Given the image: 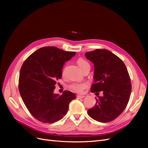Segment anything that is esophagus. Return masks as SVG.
I'll use <instances>...</instances> for the list:
<instances>
[{"label":"esophagus","mask_w":148,"mask_h":148,"mask_svg":"<svg viewBox=\"0 0 148 148\" xmlns=\"http://www.w3.org/2000/svg\"><path fill=\"white\" fill-rule=\"evenodd\" d=\"M77 97L78 99H83V98H84L85 96H80V95H78Z\"/></svg>","instance_id":"1"}]
</instances>
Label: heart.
Masks as SVG:
<instances>
[{"label":"heart","mask_w":148,"mask_h":148,"mask_svg":"<svg viewBox=\"0 0 148 148\" xmlns=\"http://www.w3.org/2000/svg\"><path fill=\"white\" fill-rule=\"evenodd\" d=\"M77 64L82 70H83L88 67L90 68V65L88 62L83 59H79L77 60ZM88 86V83L87 82H75L71 84L69 86V88L75 92L82 93L84 89H86Z\"/></svg>","instance_id":"heart-1"}]
</instances>
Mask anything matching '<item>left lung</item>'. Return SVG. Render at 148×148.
I'll list each match as a JSON object with an SVG mask.
<instances>
[{
    "instance_id": "8db88e82",
    "label": "left lung",
    "mask_w": 148,
    "mask_h": 148,
    "mask_svg": "<svg viewBox=\"0 0 148 148\" xmlns=\"http://www.w3.org/2000/svg\"><path fill=\"white\" fill-rule=\"evenodd\" d=\"M85 56L94 64L95 83L91 92L98 97L88 114L99 122H111L123 112L130 97L132 84L128 70L123 62L107 49H96Z\"/></svg>"
}]
</instances>
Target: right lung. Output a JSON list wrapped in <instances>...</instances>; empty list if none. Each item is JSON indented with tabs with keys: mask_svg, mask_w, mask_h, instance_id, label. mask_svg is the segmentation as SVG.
Masks as SVG:
<instances>
[{
	"mask_svg": "<svg viewBox=\"0 0 148 148\" xmlns=\"http://www.w3.org/2000/svg\"><path fill=\"white\" fill-rule=\"evenodd\" d=\"M76 54L56 47H44L31 54L21 66L18 88L31 114L40 122L52 123L66 114L75 94L53 93L56 81L62 78L63 66Z\"/></svg>",
	"mask_w": 148,
	"mask_h": 148,
	"instance_id": "1",
	"label": "right lung"
}]
</instances>
